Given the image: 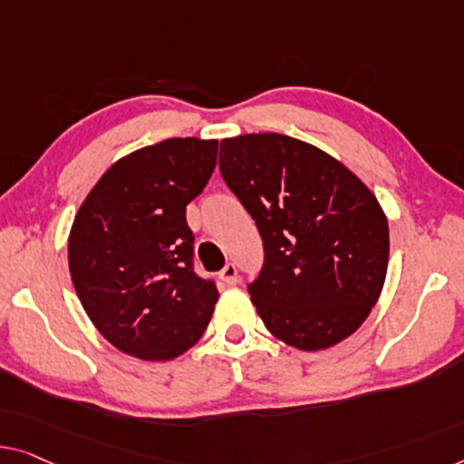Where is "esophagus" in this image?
<instances>
[{
	"label": "esophagus",
	"instance_id": "esophagus-1",
	"mask_svg": "<svg viewBox=\"0 0 464 464\" xmlns=\"http://www.w3.org/2000/svg\"><path fill=\"white\" fill-rule=\"evenodd\" d=\"M218 276H220V281L227 283V285H235V283H237V279H239L237 266H235L233 262H229V265H227L223 271L218 273Z\"/></svg>",
	"mask_w": 464,
	"mask_h": 464
}]
</instances>
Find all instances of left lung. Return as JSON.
Returning a JSON list of instances; mask_svg holds the SVG:
<instances>
[{"label":"left lung","mask_w":464,"mask_h":464,"mask_svg":"<svg viewBox=\"0 0 464 464\" xmlns=\"http://www.w3.org/2000/svg\"><path fill=\"white\" fill-rule=\"evenodd\" d=\"M218 169L262 237L265 260L247 292L266 329L300 350L354 334L390 256L377 198L324 151L279 133L220 141Z\"/></svg>","instance_id":"obj_1"}]
</instances>
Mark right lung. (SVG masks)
Returning <instances> with one entry per match:
<instances>
[{
  "label": "right lung",
  "mask_w": 464,
  "mask_h": 464,
  "mask_svg": "<svg viewBox=\"0 0 464 464\" xmlns=\"http://www.w3.org/2000/svg\"><path fill=\"white\" fill-rule=\"evenodd\" d=\"M218 141L175 137L122 158L89 193L68 239L77 295L100 334L169 361L208 327L217 281L199 276L185 208L210 181Z\"/></svg>",
  "instance_id": "obj_1"
}]
</instances>
